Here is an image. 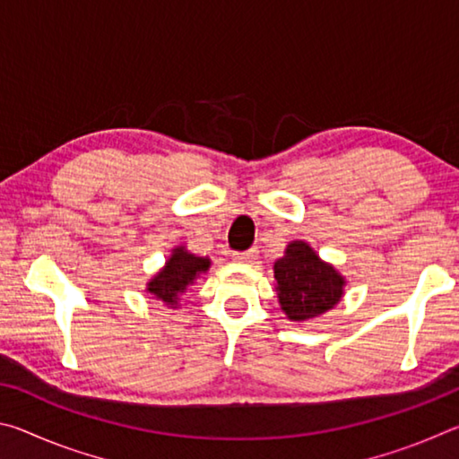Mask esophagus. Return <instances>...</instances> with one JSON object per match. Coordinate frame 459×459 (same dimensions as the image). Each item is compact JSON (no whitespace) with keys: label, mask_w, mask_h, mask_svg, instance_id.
<instances>
[{"label":"esophagus","mask_w":459,"mask_h":459,"mask_svg":"<svg viewBox=\"0 0 459 459\" xmlns=\"http://www.w3.org/2000/svg\"><path fill=\"white\" fill-rule=\"evenodd\" d=\"M235 259L243 261V263H253L255 259H257V251H255V248H248V251L235 253Z\"/></svg>","instance_id":"esophagus-1"}]
</instances>
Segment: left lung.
Here are the masks:
<instances>
[{
  "label": "left lung",
  "mask_w": 459,
  "mask_h": 459,
  "mask_svg": "<svg viewBox=\"0 0 459 459\" xmlns=\"http://www.w3.org/2000/svg\"><path fill=\"white\" fill-rule=\"evenodd\" d=\"M273 271L279 304L293 322L328 312L342 298L344 279L301 240L287 245L285 257L275 263Z\"/></svg>",
  "instance_id": "left-lung-1"
}]
</instances>
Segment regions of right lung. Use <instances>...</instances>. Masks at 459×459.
<instances>
[{"instance_id": "1", "label": "right lung", "mask_w": 459, "mask_h": 459, "mask_svg": "<svg viewBox=\"0 0 459 459\" xmlns=\"http://www.w3.org/2000/svg\"><path fill=\"white\" fill-rule=\"evenodd\" d=\"M211 261L196 257L186 251L184 247L176 248L172 257L166 263V267L155 275L150 285H147V291L155 298L166 301L168 306H176L178 295L188 290L194 279H196L202 271H206Z\"/></svg>"}]
</instances>
